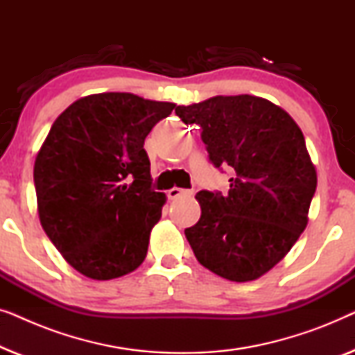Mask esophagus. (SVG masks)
<instances>
[{
  "label": "esophagus",
  "instance_id": "esophagus-1",
  "mask_svg": "<svg viewBox=\"0 0 355 355\" xmlns=\"http://www.w3.org/2000/svg\"><path fill=\"white\" fill-rule=\"evenodd\" d=\"M186 196H192V191H187V189H179V187H173L168 191V197L174 200V198L179 197H186Z\"/></svg>",
  "mask_w": 355,
  "mask_h": 355
}]
</instances>
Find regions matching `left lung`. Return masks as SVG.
I'll return each instance as SVG.
<instances>
[{
  "instance_id": "left-lung-1",
  "label": "left lung",
  "mask_w": 355,
  "mask_h": 355,
  "mask_svg": "<svg viewBox=\"0 0 355 355\" xmlns=\"http://www.w3.org/2000/svg\"><path fill=\"white\" fill-rule=\"evenodd\" d=\"M186 124L202 128L211 163L230 166L226 196L200 191V220L186 237L200 265L245 283L270 271L302 234L317 189V169L302 130L271 101L218 95L178 106Z\"/></svg>"
}]
</instances>
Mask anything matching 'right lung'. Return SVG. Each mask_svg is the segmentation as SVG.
I'll return each mask as SVG.
<instances>
[{"label":"right lung","mask_w":355,"mask_h":355,"mask_svg":"<svg viewBox=\"0 0 355 355\" xmlns=\"http://www.w3.org/2000/svg\"><path fill=\"white\" fill-rule=\"evenodd\" d=\"M174 103L125 92L84 96L62 111L33 166L46 236L72 268L106 281L139 268L166 202L144 148Z\"/></svg>","instance_id":"1"}]
</instances>
